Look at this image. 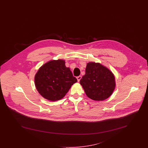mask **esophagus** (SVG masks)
I'll list each match as a JSON object with an SVG mask.
<instances>
[{"label": "esophagus", "mask_w": 148, "mask_h": 148, "mask_svg": "<svg viewBox=\"0 0 148 148\" xmlns=\"http://www.w3.org/2000/svg\"><path fill=\"white\" fill-rule=\"evenodd\" d=\"M77 82H79V81H80V80L82 79V76H80V75L78 76V77H77Z\"/></svg>", "instance_id": "1"}]
</instances>
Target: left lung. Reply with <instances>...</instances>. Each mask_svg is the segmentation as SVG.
<instances>
[{"mask_svg":"<svg viewBox=\"0 0 148 148\" xmlns=\"http://www.w3.org/2000/svg\"><path fill=\"white\" fill-rule=\"evenodd\" d=\"M86 95L94 100L109 98L115 87V77L112 71L100 63L87 64L85 74L80 80Z\"/></svg>","mask_w":148,"mask_h":148,"instance_id":"8db88e82","label":"left lung"}]
</instances>
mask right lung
<instances>
[{"label":"right lung","mask_w":148,"mask_h":148,"mask_svg":"<svg viewBox=\"0 0 148 148\" xmlns=\"http://www.w3.org/2000/svg\"><path fill=\"white\" fill-rule=\"evenodd\" d=\"M35 85L37 90L50 101L63 98L72 85L77 82L65 61L59 59L51 60L42 66L35 74Z\"/></svg>","instance_id":"1"}]
</instances>
